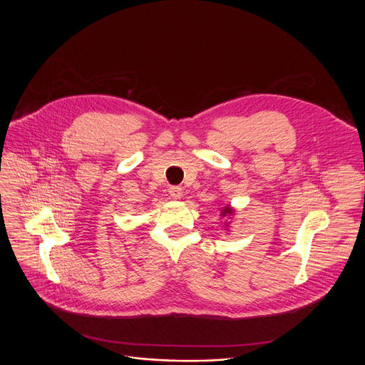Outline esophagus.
<instances>
[{
    "mask_svg": "<svg viewBox=\"0 0 365 365\" xmlns=\"http://www.w3.org/2000/svg\"><path fill=\"white\" fill-rule=\"evenodd\" d=\"M169 195L173 197V199H180L182 197V187L179 186H172L169 189Z\"/></svg>",
    "mask_w": 365,
    "mask_h": 365,
    "instance_id": "34e87169",
    "label": "esophagus"
}]
</instances>
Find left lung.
I'll return each mask as SVG.
<instances>
[{
    "label": "left lung",
    "instance_id": "1",
    "mask_svg": "<svg viewBox=\"0 0 365 365\" xmlns=\"http://www.w3.org/2000/svg\"><path fill=\"white\" fill-rule=\"evenodd\" d=\"M232 214H234V211H232V207H231L230 205H227L225 207H222V212H221V215H222V217H227V215H228V217H231Z\"/></svg>",
    "mask_w": 365,
    "mask_h": 365
}]
</instances>
